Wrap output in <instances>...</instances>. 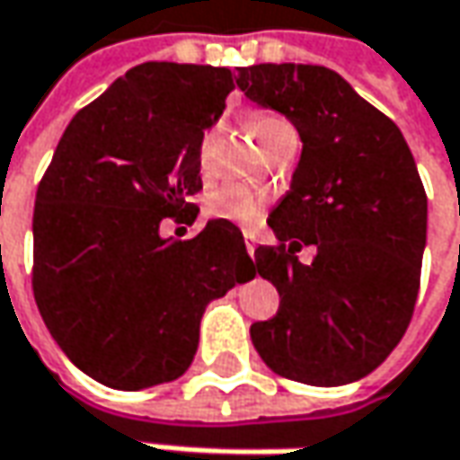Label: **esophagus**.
<instances>
[{
	"instance_id": "1",
	"label": "esophagus",
	"mask_w": 460,
	"mask_h": 460,
	"mask_svg": "<svg viewBox=\"0 0 460 460\" xmlns=\"http://www.w3.org/2000/svg\"><path fill=\"white\" fill-rule=\"evenodd\" d=\"M244 242H246V252H249V257L254 260V252H257V236H254V231H244Z\"/></svg>"
}]
</instances>
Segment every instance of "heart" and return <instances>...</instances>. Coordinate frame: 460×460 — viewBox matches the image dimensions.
Masks as SVG:
<instances>
[{"label":"heart","instance_id":"b5f03b06","mask_svg":"<svg viewBox=\"0 0 460 460\" xmlns=\"http://www.w3.org/2000/svg\"><path fill=\"white\" fill-rule=\"evenodd\" d=\"M282 121L279 117L272 114H261L252 121L254 135L260 137L264 129H270L272 124ZM264 206H267V193L260 188H249L242 182H226L221 188H216L214 193L208 196V214L221 221H229L236 226H254L260 224V218L264 216Z\"/></svg>","mask_w":460,"mask_h":460}]
</instances>
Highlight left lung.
<instances>
[{
    "label": "left lung",
    "mask_w": 460,
    "mask_h": 460,
    "mask_svg": "<svg viewBox=\"0 0 460 460\" xmlns=\"http://www.w3.org/2000/svg\"><path fill=\"white\" fill-rule=\"evenodd\" d=\"M246 99L293 121L303 152L254 267L279 293L252 325L261 361L313 387L374 372L404 336L420 288L428 199L397 124L339 73L303 63L239 68ZM315 245L313 265L294 252Z\"/></svg>",
    "instance_id": "left-lung-1"
}]
</instances>
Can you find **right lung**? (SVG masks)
Here are the masks:
<instances>
[{"instance_id":"1","label":"right lung","mask_w":460,"mask_h":460,"mask_svg":"<svg viewBox=\"0 0 460 460\" xmlns=\"http://www.w3.org/2000/svg\"><path fill=\"white\" fill-rule=\"evenodd\" d=\"M231 91L229 68L135 66L73 117L38 185L35 303L66 357L106 387L178 379L206 305L257 275L229 221L188 242L160 234L163 218L196 221L203 132Z\"/></svg>"}]
</instances>
